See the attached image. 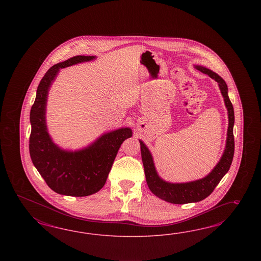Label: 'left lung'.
Returning <instances> with one entry per match:
<instances>
[{
    "mask_svg": "<svg viewBox=\"0 0 261 261\" xmlns=\"http://www.w3.org/2000/svg\"><path fill=\"white\" fill-rule=\"evenodd\" d=\"M198 71L207 74L211 79H214L221 91L224 97L226 108L228 110L229 127L227 132V141L225 150L220 161L215 166L212 172L204 178L196 181L188 182H169L164 181L155 168L153 158L147 146L140 140L141 153H142V164L144 167V173L146 182L154 195L157 197L172 204H188L195 203L204 200L207 197L216 186L221 181L225 174L229 171L231 165L233 154H234V138H233V125H234V112L233 106L229 100L228 95V86L224 79L214 71L205 68L203 66H195Z\"/></svg>",
    "mask_w": 261,
    "mask_h": 261,
    "instance_id": "obj_1",
    "label": "left lung"
}]
</instances>
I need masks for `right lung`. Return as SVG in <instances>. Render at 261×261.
I'll use <instances>...</instances> for the list:
<instances>
[{
	"label": "right lung",
	"mask_w": 261,
	"mask_h": 261,
	"mask_svg": "<svg viewBox=\"0 0 261 261\" xmlns=\"http://www.w3.org/2000/svg\"><path fill=\"white\" fill-rule=\"evenodd\" d=\"M95 58L73 56L53 66L40 81L31 110L30 154L32 163L51 190L67 196L83 197L101 190L121 143L132 137V130L122 127L103 134L83 149L68 151L57 146L48 135L46 123L47 94L59 70Z\"/></svg>",
	"instance_id": "add662e5"
}]
</instances>
